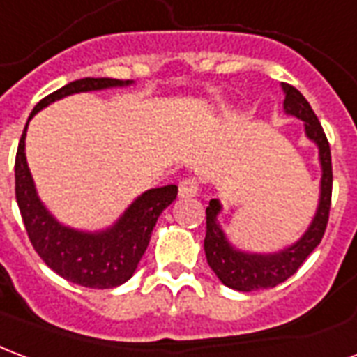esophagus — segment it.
<instances>
[{"instance_id": "obj_1", "label": "esophagus", "mask_w": 357, "mask_h": 357, "mask_svg": "<svg viewBox=\"0 0 357 357\" xmlns=\"http://www.w3.org/2000/svg\"><path fill=\"white\" fill-rule=\"evenodd\" d=\"M200 185L199 181L195 178H185L179 181V197L181 199H189V197H195L199 192Z\"/></svg>"}]
</instances>
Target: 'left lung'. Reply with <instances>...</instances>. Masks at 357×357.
Wrapping results in <instances>:
<instances>
[{"label":"left lung","mask_w":357,"mask_h":357,"mask_svg":"<svg viewBox=\"0 0 357 357\" xmlns=\"http://www.w3.org/2000/svg\"><path fill=\"white\" fill-rule=\"evenodd\" d=\"M286 100L284 109L287 115L301 119L305 123L306 138L318 145L319 165H321V181H319V202L314 213L312 223L295 244L278 253H245L236 250L229 242L221 229L218 215L221 213V202L210 200L206 208V238L204 252L208 265L227 287L236 291H255L266 289L286 282L289 276L299 271L305 259L316 250L324 238L329 208H331V189H333V168H331V149L326 138V132L319 125L316 113L312 112L306 98L291 84L282 83Z\"/></svg>","instance_id":"8db88e82"}]
</instances>
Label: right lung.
Returning a JSON list of instances; mask_svg holds the SVG:
<instances>
[{
	"label": "right lung",
	"instance_id": "add662e5",
	"mask_svg": "<svg viewBox=\"0 0 357 357\" xmlns=\"http://www.w3.org/2000/svg\"><path fill=\"white\" fill-rule=\"evenodd\" d=\"M132 81L109 77H84L68 83L39 102L30 119L43 107L60 98L77 92L104 91L126 86ZM28 119V123H30ZM26 123V128H28ZM26 128L17 149L15 160V192L24 227L33 250L45 265L79 286L92 289H109L125 284L138 268L142 255L149 245L153 227L158 215L178 197V187L165 185L149 189L134 200L117 223L105 231L84 232L58 223L43 202L39 200L28 160H26Z\"/></svg>",
	"mask_w": 357,
	"mask_h": 357
}]
</instances>
